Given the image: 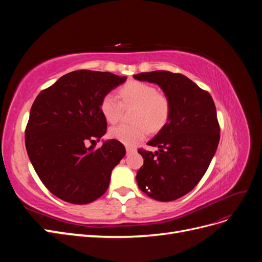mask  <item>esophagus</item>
I'll use <instances>...</instances> for the list:
<instances>
[{"mask_svg": "<svg viewBox=\"0 0 262 262\" xmlns=\"http://www.w3.org/2000/svg\"><path fill=\"white\" fill-rule=\"evenodd\" d=\"M125 149H126V155H129V154H132V153H134V152H136V150H137V149H136V148H134V147H129V146H128V147H126Z\"/></svg>", "mask_w": 262, "mask_h": 262, "instance_id": "34e87169", "label": "esophagus"}]
</instances>
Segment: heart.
I'll return each instance as SVG.
<instances>
[{
    "label": "heart",
    "mask_w": 262,
    "mask_h": 262,
    "mask_svg": "<svg viewBox=\"0 0 262 262\" xmlns=\"http://www.w3.org/2000/svg\"><path fill=\"white\" fill-rule=\"evenodd\" d=\"M119 100L114 94H107L100 100V112L110 123L119 121L123 107L134 106L131 124H119L110 129L109 136L120 143L134 146L144 140L148 130L163 129L170 117V101L156 87L143 82H130L119 92Z\"/></svg>",
    "instance_id": "b5f03b06"
}]
</instances>
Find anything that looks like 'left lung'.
I'll use <instances>...</instances> for the list:
<instances>
[{
	"instance_id": "left-lung-1",
	"label": "left lung",
	"mask_w": 262,
	"mask_h": 262,
	"mask_svg": "<svg viewBox=\"0 0 262 262\" xmlns=\"http://www.w3.org/2000/svg\"><path fill=\"white\" fill-rule=\"evenodd\" d=\"M157 84L170 101V117L148 142L156 152L139 149L144 164L138 186L154 200L167 202L187 194L198 185L216 152L220 125L211 95L185 75L153 71L133 75Z\"/></svg>"
}]
</instances>
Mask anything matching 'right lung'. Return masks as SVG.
Instances as JSON below:
<instances>
[{
	"label": "right lung",
	"mask_w": 262,
	"mask_h": 262,
	"mask_svg": "<svg viewBox=\"0 0 262 262\" xmlns=\"http://www.w3.org/2000/svg\"><path fill=\"white\" fill-rule=\"evenodd\" d=\"M125 80L110 72L74 71L35 99L25 131L27 154L42 184L59 199L87 204L108 189L125 148L114 139L95 148L107 130L100 100Z\"/></svg>",
	"instance_id": "1"
}]
</instances>
